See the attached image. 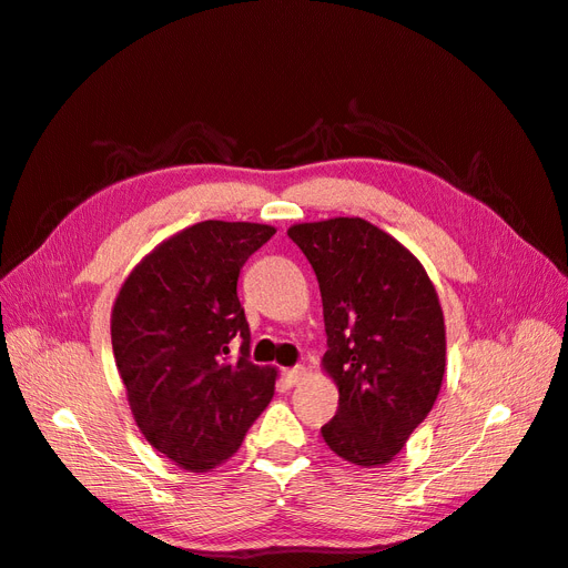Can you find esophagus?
<instances>
[{
  "mask_svg": "<svg viewBox=\"0 0 568 568\" xmlns=\"http://www.w3.org/2000/svg\"><path fill=\"white\" fill-rule=\"evenodd\" d=\"M284 375V382L288 387H294V385H301V382L308 377V371H305L303 365H296V367H288V371H284L282 373Z\"/></svg>",
  "mask_w": 568,
  "mask_h": 568,
  "instance_id": "obj_1",
  "label": "esophagus"
}]
</instances>
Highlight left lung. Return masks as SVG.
<instances>
[{"label": "left lung", "mask_w": 568, "mask_h": 568, "mask_svg": "<svg viewBox=\"0 0 568 568\" xmlns=\"http://www.w3.org/2000/svg\"><path fill=\"white\" fill-rule=\"evenodd\" d=\"M322 294L325 371L339 389L327 447L363 468L389 464L433 410L447 332L420 260L379 226L332 217L288 226Z\"/></svg>", "instance_id": "left-lung-1"}]
</instances>
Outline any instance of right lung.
<instances>
[{
    "mask_svg": "<svg viewBox=\"0 0 568 568\" xmlns=\"http://www.w3.org/2000/svg\"><path fill=\"white\" fill-rule=\"evenodd\" d=\"M274 232L255 222H197L152 248L119 288L116 371L138 430L179 468L224 464L272 402L277 367L248 358L236 284ZM234 335L244 339L236 362L227 356Z\"/></svg>",
    "mask_w": 568,
    "mask_h": 568,
    "instance_id": "right-lung-1",
    "label": "right lung"
}]
</instances>
